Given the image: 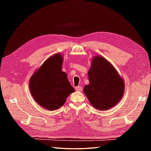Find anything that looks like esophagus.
<instances>
[{
  "label": "esophagus",
  "mask_w": 151,
  "mask_h": 151,
  "mask_svg": "<svg viewBox=\"0 0 151 151\" xmlns=\"http://www.w3.org/2000/svg\"><path fill=\"white\" fill-rule=\"evenodd\" d=\"M76 90L77 91H82V87L81 86H77L76 88Z\"/></svg>",
  "instance_id": "esophagus-1"
}]
</instances>
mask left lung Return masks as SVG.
<instances>
[{"mask_svg":"<svg viewBox=\"0 0 151 151\" xmlns=\"http://www.w3.org/2000/svg\"><path fill=\"white\" fill-rule=\"evenodd\" d=\"M88 74L89 83L83 92L94 108L107 110L120 101L125 91L124 80L106 58L94 57Z\"/></svg>","mask_w":151,"mask_h":151,"instance_id":"8db88e82","label":"left lung"}]
</instances>
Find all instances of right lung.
<instances>
[{
  "label": "right lung",
  "instance_id": "right-lung-1",
  "mask_svg": "<svg viewBox=\"0 0 151 151\" xmlns=\"http://www.w3.org/2000/svg\"><path fill=\"white\" fill-rule=\"evenodd\" d=\"M63 56L55 53L35 71L29 79V90L35 101L48 110H56L64 104L75 89L63 72Z\"/></svg>",
  "mask_w": 151,
  "mask_h": 151
}]
</instances>
